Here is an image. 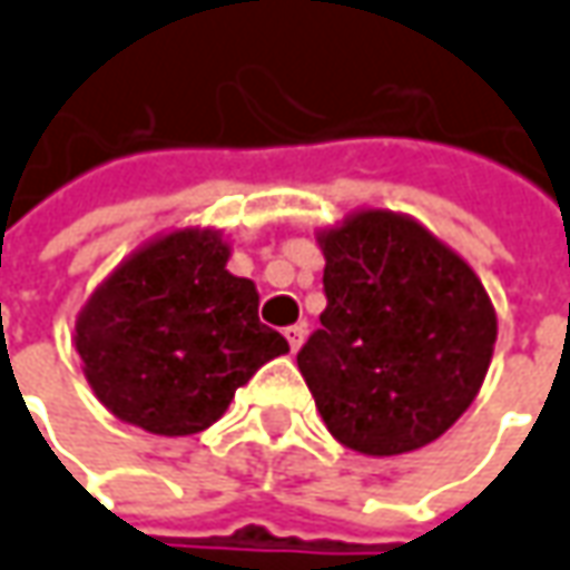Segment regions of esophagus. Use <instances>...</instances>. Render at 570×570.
<instances>
[{"instance_id": "1", "label": "esophagus", "mask_w": 570, "mask_h": 570, "mask_svg": "<svg viewBox=\"0 0 570 570\" xmlns=\"http://www.w3.org/2000/svg\"><path fill=\"white\" fill-rule=\"evenodd\" d=\"M304 335H307V330H304L301 323H297V326H288V330H285V338H288V345H292V351H297V347L304 345Z\"/></svg>"}]
</instances>
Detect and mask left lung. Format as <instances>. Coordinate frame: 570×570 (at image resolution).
<instances>
[{
	"label": "left lung",
	"instance_id": "obj_1",
	"mask_svg": "<svg viewBox=\"0 0 570 570\" xmlns=\"http://www.w3.org/2000/svg\"><path fill=\"white\" fill-rule=\"evenodd\" d=\"M326 311L297 351L330 433L364 454L439 439L476 399L495 345L480 278L423 225L383 209L320 238Z\"/></svg>",
	"mask_w": 570,
	"mask_h": 570
}]
</instances>
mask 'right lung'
I'll return each mask as SVG.
<instances>
[{"label": "right lung", "instance_id": "1", "mask_svg": "<svg viewBox=\"0 0 570 570\" xmlns=\"http://www.w3.org/2000/svg\"><path fill=\"white\" fill-rule=\"evenodd\" d=\"M213 232H175L121 263L87 301L75 342L97 399L134 426L190 436L223 417L235 389L288 351L257 316L250 278L225 269Z\"/></svg>", "mask_w": 570, "mask_h": 570}]
</instances>
